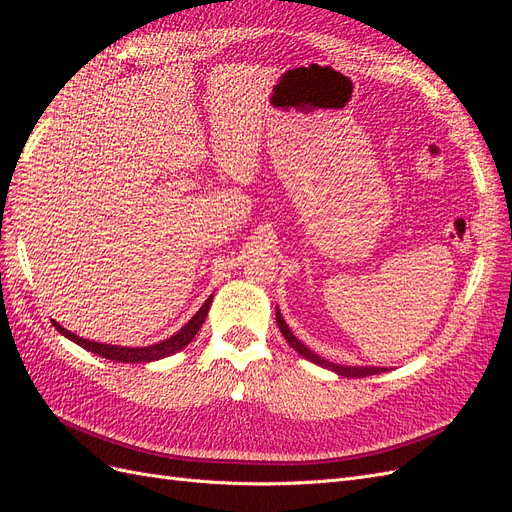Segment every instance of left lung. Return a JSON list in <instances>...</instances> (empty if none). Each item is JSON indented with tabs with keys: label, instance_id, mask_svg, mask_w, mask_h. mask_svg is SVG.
I'll use <instances>...</instances> for the list:
<instances>
[{
	"label": "left lung",
	"instance_id": "1",
	"mask_svg": "<svg viewBox=\"0 0 512 512\" xmlns=\"http://www.w3.org/2000/svg\"><path fill=\"white\" fill-rule=\"evenodd\" d=\"M275 316H277V327H280L282 335L286 337V342H288L294 350H297L301 356H305L307 361H312V363H316V365H320V367H324V369H331V371H335V374L344 376V378H363V376H374V374H382V371H386L384 367H348V365H335V363L324 361L322 356L314 354L307 346H303L297 337L292 335V331L288 329V324L282 320L280 314H275Z\"/></svg>",
	"mask_w": 512,
	"mask_h": 512
}]
</instances>
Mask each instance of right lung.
Listing matches in <instances>:
<instances>
[{
  "mask_svg": "<svg viewBox=\"0 0 512 512\" xmlns=\"http://www.w3.org/2000/svg\"><path fill=\"white\" fill-rule=\"evenodd\" d=\"M211 299H213V294L205 301V305L198 309V314L188 324H185V327L179 333L164 339V342H160V344L145 346V348H121V346H111V344L89 342V339H83L79 335L66 331L64 327H59L57 322H53V324H55L57 331L61 335H66L68 339H72L74 344H79V346H83L85 350L94 352V354H100V356H104V359H108V361H117V363H149V361H158V359H164V356L175 354V352H179L181 348H185V346L192 342V339L198 333V329L203 327V322L207 318Z\"/></svg>",
  "mask_w": 512,
  "mask_h": 512,
  "instance_id": "1",
  "label": "right lung"
}]
</instances>
